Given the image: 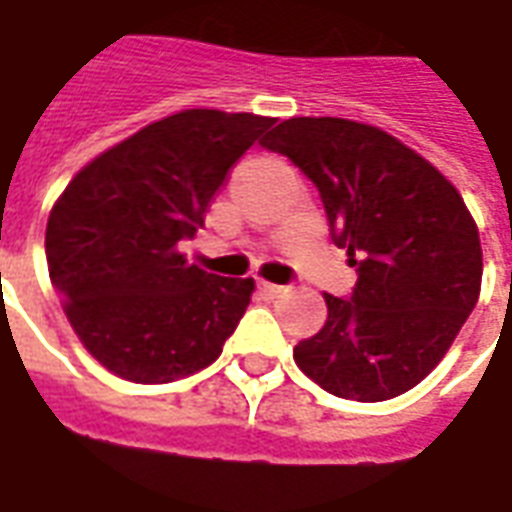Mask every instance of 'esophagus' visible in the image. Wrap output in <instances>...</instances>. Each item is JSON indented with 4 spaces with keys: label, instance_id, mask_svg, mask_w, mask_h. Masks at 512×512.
<instances>
[{
    "label": "esophagus",
    "instance_id": "1",
    "mask_svg": "<svg viewBox=\"0 0 512 512\" xmlns=\"http://www.w3.org/2000/svg\"><path fill=\"white\" fill-rule=\"evenodd\" d=\"M259 292H264L267 297H275V294L283 292V286H278V283L272 281H259Z\"/></svg>",
    "mask_w": 512,
    "mask_h": 512
}]
</instances>
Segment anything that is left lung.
<instances>
[{
    "label": "left lung",
    "mask_w": 512,
    "mask_h": 512,
    "mask_svg": "<svg viewBox=\"0 0 512 512\" xmlns=\"http://www.w3.org/2000/svg\"><path fill=\"white\" fill-rule=\"evenodd\" d=\"M319 188L333 242L357 267L349 300L294 363L327 393L387 401L445 357L480 297V234L461 193L390 133L338 117H292L261 141Z\"/></svg>",
    "instance_id": "obj_1"
}]
</instances>
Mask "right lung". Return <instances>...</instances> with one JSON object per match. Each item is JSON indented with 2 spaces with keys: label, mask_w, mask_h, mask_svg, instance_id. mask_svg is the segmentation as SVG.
<instances>
[{
  "label": "right lung",
  "mask_w": 512,
  "mask_h": 512,
  "mask_svg": "<svg viewBox=\"0 0 512 512\" xmlns=\"http://www.w3.org/2000/svg\"><path fill=\"white\" fill-rule=\"evenodd\" d=\"M272 117L188 108L70 179L46 226L48 275L78 341L111 374L174 382L215 363L256 289L188 264L223 179Z\"/></svg>",
  "instance_id": "right-lung-1"
}]
</instances>
